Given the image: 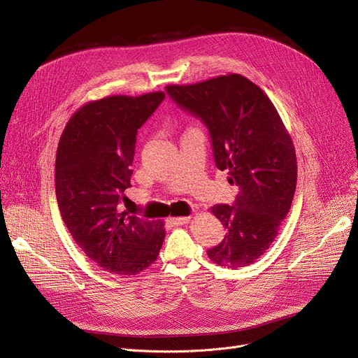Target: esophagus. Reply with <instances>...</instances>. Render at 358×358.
<instances>
[{"mask_svg": "<svg viewBox=\"0 0 358 358\" xmlns=\"http://www.w3.org/2000/svg\"><path fill=\"white\" fill-rule=\"evenodd\" d=\"M189 216H184V217H173V219H170L169 220V223L171 224V226H182V224H185V223H188L189 222Z\"/></svg>", "mask_w": 358, "mask_h": 358, "instance_id": "obj_1", "label": "esophagus"}]
</instances>
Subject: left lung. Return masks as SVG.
Listing matches in <instances>:
<instances>
[{"instance_id": "obj_1", "label": "left lung", "mask_w": 358, "mask_h": 358, "mask_svg": "<svg viewBox=\"0 0 358 358\" xmlns=\"http://www.w3.org/2000/svg\"><path fill=\"white\" fill-rule=\"evenodd\" d=\"M165 90L201 119L217 169L229 170V182L241 188L233 206L210 208L227 233L207 255L224 268L252 265L269 249L292 204L298 171L292 138L265 92L242 75Z\"/></svg>"}]
</instances>
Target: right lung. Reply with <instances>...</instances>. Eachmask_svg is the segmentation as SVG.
Masks as SVG:
<instances>
[{
    "mask_svg": "<svg viewBox=\"0 0 358 358\" xmlns=\"http://www.w3.org/2000/svg\"><path fill=\"white\" fill-rule=\"evenodd\" d=\"M164 92L115 94L83 105L69 119L56 155V197L62 219L83 253L103 271L132 276L157 260L164 223L124 210L138 129L164 101Z\"/></svg>",
    "mask_w": 358,
    "mask_h": 358,
    "instance_id": "right-lung-1",
    "label": "right lung"
}]
</instances>
